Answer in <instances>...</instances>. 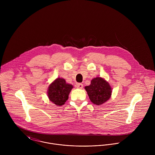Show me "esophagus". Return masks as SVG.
I'll return each instance as SVG.
<instances>
[{
  "mask_svg": "<svg viewBox=\"0 0 155 155\" xmlns=\"http://www.w3.org/2000/svg\"><path fill=\"white\" fill-rule=\"evenodd\" d=\"M77 88L79 89H82L83 88V84H77Z\"/></svg>",
  "mask_w": 155,
  "mask_h": 155,
  "instance_id": "obj_1",
  "label": "esophagus"
}]
</instances>
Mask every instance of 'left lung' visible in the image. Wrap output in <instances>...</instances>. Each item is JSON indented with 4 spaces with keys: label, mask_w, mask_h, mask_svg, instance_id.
<instances>
[{
    "label": "left lung",
    "mask_w": 155,
    "mask_h": 155,
    "mask_svg": "<svg viewBox=\"0 0 155 155\" xmlns=\"http://www.w3.org/2000/svg\"><path fill=\"white\" fill-rule=\"evenodd\" d=\"M89 98L92 103L101 105L106 102L111 95V88L103 78L97 77L91 81V84L85 87Z\"/></svg>",
    "instance_id": "1"
}]
</instances>
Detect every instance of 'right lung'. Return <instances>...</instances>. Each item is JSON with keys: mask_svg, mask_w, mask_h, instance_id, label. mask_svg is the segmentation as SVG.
<instances>
[{"mask_svg": "<svg viewBox=\"0 0 155 155\" xmlns=\"http://www.w3.org/2000/svg\"><path fill=\"white\" fill-rule=\"evenodd\" d=\"M73 87L72 85L67 84L65 79L57 78L49 85L47 92L48 97L49 100L57 106H62L68 100Z\"/></svg>", "mask_w": 155, "mask_h": 155, "instance_id": "1", "label": "right lung"}]
</instances>
